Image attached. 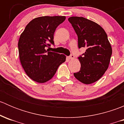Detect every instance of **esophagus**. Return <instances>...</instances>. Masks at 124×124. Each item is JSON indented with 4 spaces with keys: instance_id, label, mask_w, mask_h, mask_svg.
Returning a JSON list of instances; mask_svg holds the SVG:
<instances>
[{
    "instance_id": "1",
    "label": "esophagus",
    "mask_w": 124,
    "mask_h": 124,
    "mask_svg": "<svg viewBox=\"0 0 124 124\" xmlns=\"http://www.w3.org/2000/svg\"><path fill=\"white\" fill-rule=\"evenodd\" d=\"M69 59H74V56L72 54H71V56H69Z\"/></svg>"
}]
</instances>
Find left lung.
<instances>
[{"mask_svg": "<svg viewBox=\"0 0 124 124\" xmlns=\"http://www.w3.org/2000/svg\"><path fill=\"white\" fill-rule=\"evenodd\" d=\"M68 21L78 36V48H86L78 57L80 70L74 76L84 84L94 83L107 71L110 61L112 48L107 33L98 24L84 17H71Z\"/></svg>", "mask_w": 124, "mask_h": 124, "instance_id": "1", "label": "left lung"}]
</instances>
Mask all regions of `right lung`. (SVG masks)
Returning <instances> with one entry per match:
<instances>
[{"instance_id": "obj_1", "label": "right lung", "mask_w": 124, "mask_h": 124, "mask_svg": "<svg viewBox=\"0 0 124 124\" xmlns=\"http://www.w3.org/2000/svg\"><path fill=\"white\" fill-rule=\"evenodd\" d=\"M65 16H43L27 24L20 35L18 47L21 64L26 74L39 83L53 78L60 65L66 61L64 54L50 52L54 44V33Z\"/></svg>"}]
</instances>
